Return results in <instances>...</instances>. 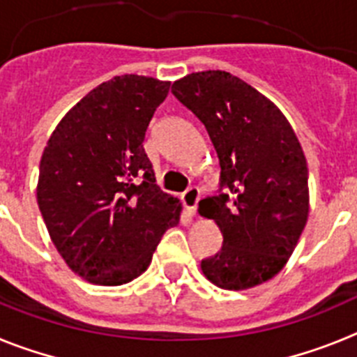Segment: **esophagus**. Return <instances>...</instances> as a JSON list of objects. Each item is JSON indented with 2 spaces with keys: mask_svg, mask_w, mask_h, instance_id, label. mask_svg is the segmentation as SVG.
<instances>
[{
  "mask_svg": "<svg viewBox=\"0 0 357 357\" xmlns=\"http://www.w3.org/2000/svg\"><path fill=\"white\" fill-rule=\"evenodd\" d=\"M198 200H200V191L197 188H189L184 195H182V204L188 209V213L191 216L197 214V207H198Z\"/></svg>",
  "mask_w": 357,
  "mask_h": 357,
  "instance_id": "34e87169",
  "label": "esophagus"
}]
</instances>
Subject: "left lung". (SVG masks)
Listing matches in <instances>:
<instances>
[{"label":"left lung","mask_w":357,"mask_h":357,"mask_svg":"<svg viewBox=\"0 0 357 357\" xmlns=\"http://www.w3.org/2000/svg\"><path fill=\"white\" fill-rule=\"evenodd\" d=\"M172 93L206 125L222 168L223 191L198 213L222 230L223 247L202 272L222 289L263 284L288 263L307 222L304 150L279 107L230 73H191Z\"/></svg>","instance_id":"left-lung-1"}]
</instances>
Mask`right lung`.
<instances>
[{
  "label": "right lung",
  "instance_id": "obj_1",
  "mask_svg": "<svg viewBox=\"0 0 357 357\" xmlns=\"http://www.w3.org/2000/svg\"><path fill=\"white\" fill-rule=\"evenodd\" d=\"M169 82L121 75L85 94L56 125L40 157L37 204L73 272L127 284L150 266L178 198L160 191L144 153L148 123Z\"/></svg>",
  "mask_w": 357,
  "mask_h": 357
}]
</instances>
